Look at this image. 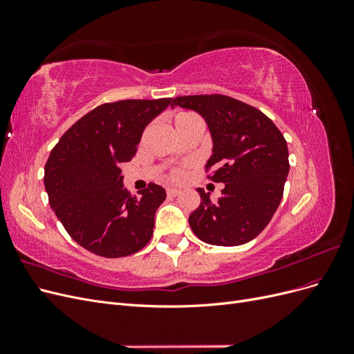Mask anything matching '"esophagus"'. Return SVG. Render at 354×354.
<instances>
[{
    "label": "esophagus",
    "mask_w": 354,
    "mask_h": 354,
    "mask_svg": "<svg viewBox=\"0 0 354 354\" xmlns=\"http://www.w3.org/2000/svg\"><path fill=\"white\" fill-rule=\"evenodd\" d=\"M167 195H168V196H178V195H180V190H178V189L169 187V189H167Z\"/></svg>",
    "instance_id": "34e87169"
}]
</instances>
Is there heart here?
<instances>
[{"mask_svg":"<svg viewBox=\"0 0 354 354\" xmlns=\"http://www.w3.org/2000/svg\"><path fill=\"white\" fill-rule=\"evenodd\" d=\"M190 118H195V115H194V113H187V112H180V113H177V115L174 116V125H178V124H181V122H185V121L190 120ZM185 176H186V174H185V169L174 168V169L169 173L168 178H169L171 181H176V183H180V181L185 180Z\"/></svg>","mask_w":354,"mask_h":354,"instance_id":"b5f03b06","label":"heart"}]
</instances>
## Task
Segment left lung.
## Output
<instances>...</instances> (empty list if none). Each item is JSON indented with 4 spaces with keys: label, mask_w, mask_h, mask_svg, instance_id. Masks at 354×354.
<instances>
[{
    "label": "left lung",
    "mask_w": 354,
    "mask_h": 354,
    "mask_svg": "<svg viewBox=\"0 0 354 354\" xmlns=\"http://www.w3.org/2000/svg\"><path fill=\"white\" fill-rule=\"evenodd\" d=\"M171 106L205 118L214 142L207 177L224 183L217 202L198 189L201 205L189 216L192 230L211 245L252 241L270 223L283 196L289 171L283 134L261 111L224 94L181 95Z\"/></svg>",
    "instance_id": "left-lung-1"
}]
</instances>
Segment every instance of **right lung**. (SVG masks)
I'll use <instances>...</instances> for the list:
<instances>
[{"label": "right lung", "instance_id": "1", "mask_svg": "<svg viewBox=\"0 0 354 354\" xmlns=\"http://www.w3.org/2000/svg\"><path fill=\"white\" fill-rule=\"evenodd\" d=\"M169 103L171 99L103 103L53 147L44 168L50 207L82 248L120 259L151 241L165 190L149 183L137 196L130 195L120 165L134 158L145 127Z\"/></svg>", "mask_w": 354, "mask_h": 354}]
</instances>
